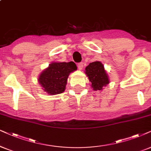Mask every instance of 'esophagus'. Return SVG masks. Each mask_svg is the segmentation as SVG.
<instances>
[{"label": "esophagus", "mask_w": 151, "mask_h": 151, "mask_svg": "<svg viewBox=\"0 0 151 151\" xmlns=\"http://www.w3.org/2000/svg\"><path fill=\"white\" fill-rule=\"evenodd\" d=\"M78 66V68H79V70H82L83 69V63L81 62V63H79L77 65Z\"/></svg>", "instance_id": "1"}]
</instances>
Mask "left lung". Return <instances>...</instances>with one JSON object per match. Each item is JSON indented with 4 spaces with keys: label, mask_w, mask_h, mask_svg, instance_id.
Wrapping results in <instances>:
<instances>
[{
    "label": "left lung",
    "mask_w": 151,
    "mask_h": 151,
    "mask_svg": "<svg viewBox=\"0 0 151 151\" xmlns=\"http://www.w3.org/2000/svg\"><path fill=\"white\" fill-rule=\"evenodd\" d=\"M86 74L91 82V86L94 91H101L102 88L109 83L107 74L103 65L99 61L91 63L86 68Z\"/></svg>",
    "instance_id": "8db88e82"
}]
</instances>
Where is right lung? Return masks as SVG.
Wrapping results in <instances>:
<instances>
[{"label": "right lung", "instance_id": "right-lung-1", "mask_svg": "<svg viewBox=\"0 0 151 151\" xmlns=\"http://www.w3.org/2000/svg\"><path fill=\"white\" fill-rule=\"evenodd\" d=\"M77 69L74 62L52 63L39 77V83L44 91L50 95L60 94L65 89L67 80L70 72Z\"/></svg>", "mask_w": 151, "mask_h": 151}]
</instances>
